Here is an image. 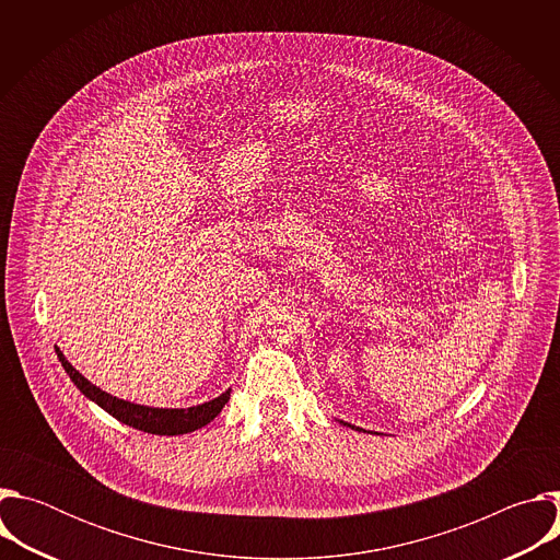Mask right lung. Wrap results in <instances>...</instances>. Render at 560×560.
Returning a JSON list of instances; mask_svg holds the SVG:
<instances>
[{
  "label": "right lung",
  "mask_w": 560,
  "mask_h": 560,
  "mask_svg": "<svg viewBox=\"0 0 560 560\" xmlns=\"http://www.w3.org/2000/svg\"><path fill=\"white\" fill-rule=\"evenodd\" d=\"M63 370L68 372V376L72 378V383L82 389L91 401H95L102 410H106L110 417H115L117 421L148 432V434H164V436H175V434H186V432H195L203 425H208L228 404L230 398V389L223 392L221 396H217L214 401H208L203 406H195L188 410H164V408H145V406H137V404H128L121 401L117 396L106 394L104 389H100L97 385H93L89 378H84L79 374L61 354L59 348H55Z\"/></svg>",
  "instance_id": "obj_1"
}]
</instances>
